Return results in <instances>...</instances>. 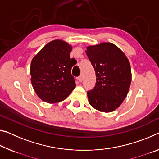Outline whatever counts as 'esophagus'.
I'll list each match as a JSON object with an SVG mask.
<instances>
[{
	"label": "esophagus",
	"mask_w": 159,
	"mask_h": 159,
	"mask_svg": "<svg viewBox=\"0 0 159 159\" xmlns=\"http://www.w3.org/2000/svg\"><path fill=\"white\" fill-rule=\"evenodd\" d=\"M77 79H78V81H79V83H81L83 81V77L82 76H79Z\"/></svg>",
	"instance_id": "obj_1"
}]
</instances>
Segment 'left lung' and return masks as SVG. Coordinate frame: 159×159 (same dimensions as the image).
I'll list each match as a JSON object with an SVG mask.
<instances>
[{
    "mask_svg": "<svg viewBox=\"0 0 159 159\" xmlns=\"http://www.w3.org/2000/svg\"><path fill=\"white\" fill-rule=\"evenodd\" d=\"M86 49L97 77L94 89L87 93L90 105L100 112L114 111L129 92L132 82L129 60L119 47L110 42L90 45Z\"/></svg>",
    "mask_w": 159,
    "mask_h": 159,
    "instance_id": "obj_1",
    "label": "left lung"
}]
</instances>
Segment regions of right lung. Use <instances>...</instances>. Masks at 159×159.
Returning <instances> with one entry per match:
<instances>
[{
	"label": "right lung",
	"instance_id": "obj_1",
	"mask_svg": "<svg viewBox=\"0 0 159 159\" xmlns=\"http://www.w3.org/2000/svg\"><path fill=\"white\" fill-rule=\"evenodd\" d=\"M72 46L57 39L47 43L33 57L30 75L33 89L40 99L47 103L64 100L75 88L71 75L70 58Z\"/></svg>",
	"mask_w": 159,
	"mask_h": 159
}]
</instances>
